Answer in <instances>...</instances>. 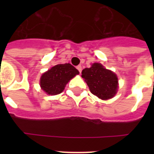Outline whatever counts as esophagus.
<instances>
[{
    "label": "esophagus",
    "instance_id": "34e87169",
    "mask_svg": "<svg viewBox=\"0 0 154 154\" xmlns=\"http://www.w3.org/2000/svg\"><path fill=\"white\" fill-rule=\"evenodd\" d=\"M77 70H78V71H79L80 72H82V65H77Z\"/></svg>",
    "mask_w": 154,
    "mask_h": 154
}]
</instances>
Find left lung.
I'll list each match as a JSON object with an SVG mask.
<instances>
[{"label":"left lung","instance_id":"obj_1","mask_svg":"<svg viewBox=\"0 0 154 154\" xmlns=\"http://www.w3.org/2000/svg\"><path fill=\"white\" fill-rule=\"evenodd\" d=\"M82 74L90 92L99 98L108 100L117 94L118 88L117 75L111 70L105 69L100 63H94L90 68L84 69Z\"/></svg>","mask_w":154,"mask_h":154}]
</instances>
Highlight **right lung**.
I'll return each mask as SVG.
<instances>
[{"instance_id":"right-lung-1","label":"right lung","mask_w":154,"mask_h":154,"mask_svg":"<svg viewBox=\"0 0 154 154\" xmlns=\"http://www.w3.org/2000/svg\"><path fill=\"white\" fill-rule=\"evenodd\" d=\"M77 74L79 71L69 63L59 64L42 75L40 85L47 94L57 95L60 94L68 82Z\"/></svg>"}]
</instances>
